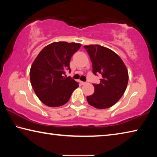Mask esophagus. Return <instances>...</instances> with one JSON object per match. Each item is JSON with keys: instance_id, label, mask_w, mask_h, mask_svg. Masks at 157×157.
Wrapping results in <instances>:
<instances>
[{"instance_id": "1", "label": "esophagus", "mask_w": 157, "mask_h": 157, "mask_svg": "<svg viewBox=\"0 0 157 157\" xmlns=\"http://www.w3.org/2000/svg\"><path fill=\"white\" fill-rule=\"evenodd\" d=\"M80 83H81V84L83 85V84H86V82H80Z\"/></svg>"}]
</instances>
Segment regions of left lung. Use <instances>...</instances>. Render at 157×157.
Here are the masks:
<instances>
[{
    "mask_svg": "<svg viewBox=\"0 0 157 157\" xmlns=\"http://www.w3.org/2000/svg\"><path fill=\"white\" fill-rule=\"evenodd\" d=\"M84 48L92 62V72L101 74L99 84H94V94L86 97L87 102L95 108L103 109L115 105L123 96L128 83V71L116 53L100 45Z\"/></svg>",
    "mask_w": 157,
    "mask_h": 157,
    "instance_id": "left-lung-1",
    "label": "left lung"
}]
</instances>
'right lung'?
I'll return each mask as SVG.
<instances>
[{
  "label": "right lung",
  "instance_id": "add662e5",
  "mask_svg": "<svg viewBox=\"0 0 157 157\" xmlns=\"http://www.w3.org/2000/svg\"><path fill=\"white\" fill-rule=\"evenodd\" d=\"M81 44L65 41L48 45L39 53L30 71V82L37 97L50 107H60L70 99L79 83L71 77L65 78V71L71 72L70 61Z\"/></svg>",
  "mask_w": 157,
  "mask_h": 157
}]
</instances>
